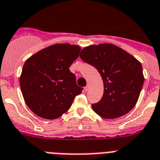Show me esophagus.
Listing matches in <instances>:
<instances>
[{
  "instance_id": "34e87169",
  "label": "esophagus",
  "mask_w": 160,
  "mask_h": 160,
  "mask_svg": "<svg viewBox=\"0 0 160 160\" xmlns=\"http://www.w3.org/2000/svg\"><path fill=\"white\" fill-rule=\"evenodd\" d=\"M89 84H87L86 86L84 87V90H85V91H88V90H89Z\"/></svg>"
}]
</instances>
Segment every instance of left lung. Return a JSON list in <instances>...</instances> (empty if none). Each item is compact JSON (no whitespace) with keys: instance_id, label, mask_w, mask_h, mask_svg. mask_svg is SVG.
<instances>
[{"instance_id":"8db88e82","label":"left lung","mask_w":160,"mask_h":160,"mask_svg":"<svg viewBox=\"0 0 160 160\" xmlns=\"http://www.w3.org/2000/svg\"><path fill=\"white\" fill-rule=\"evenodd\" d=\"M80 58L95 67L103 81L101 100L92 104L98 116L114 119L135 107L144 84L141 62L113 44H98L84 48Z\"/></svg>"}]
</instances>
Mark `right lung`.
<instances>
[{
    "label": "right lung",
    "mask_w": 160,
    "mask_h": 160,
    "mask_svg": "<svg viewBox=\"0 0 160 160\" xmlns=\"http://www.w3.org/2000/svg\"><path fill=\"white\" fill-rule=\"evenodd\" d=\"M80 50L76 45L55 44L26 61L19 84L26 104L36 115L45 119L59 118L81 93L83 88L78 86L69 69Z\"/></svg>",
    "instance_id": "obj_1"
}]
</instances>
